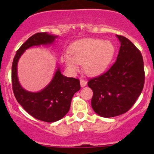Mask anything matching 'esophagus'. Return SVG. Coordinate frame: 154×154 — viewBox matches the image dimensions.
<instances>
[{"mask_svg": "<svg viewBox=\"0 0 154 154\" xmlns=\"http://www.w3.org/2000/svg\"><path fill=\"white\" fill-rule=\"evenodd\" d=\"M87 84V80H83V79H81L80 80V86L82 87H84L85 86H86Z\"/></svg>", "mask_w": 154, "mask_h": 154, "instance_id": "34e87169", "label": "esophagus"}]
</instances>
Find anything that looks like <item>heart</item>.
Segmentation results:
<instances>
[{"label":"heart","mask_w":154,"mask_h":154,"mask_svg":"<svg viewBox=\"0 0 154 154\" xmlns=\"http://www.w3.org/2000/svg\"><path fill=\"white\" fill-rule=\"evenodd\" d=\"M116 52L114 45L101 38H85L74 43L69 48V56L64 61L71 69L83 64L87 74L96 75L103 72L109 65Z\"/></svg>","instance_id":"b5f03b06"}]
</instances>
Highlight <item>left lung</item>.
<instances>
[{"instance_id":"left-lung-1","label":"left lung","mask_w":154,"mask_h":154,"mask_svg":"<svg viewBox=\"0 0 154 154\" xmlns=\"http://www.w3.org/2000/svg\"><path fill=\"white\" fill-rule=\"evenodd\" d=\"M121 42L117 60L106 72L89 79L93 91L91 106L101 117L127 112L136 103L144 84V68L140 51L131 41L117 35Z\"/></svg>"}]
</instances>
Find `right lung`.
I'll use <instances>...</instances> for the list:
<instances>
[{"label":"right lung","instance_id":"right-lung-1","mask_svg":"<svg viewBox=\"0 0 154 154\" xmlns=\"http://www.w3.org/2000/svg\"><path fill=\"white\" fill-rule=\"evenodd\" d=\"M57 36L47 32H37L30 36L17 51L12 66V86L17 101L31 116L45 122L63 119L69 111L71 99L80 89V80L67 77L57 69L52 81L39 92H29L20 85L17 75V64L27 48L54 42Z\"/></svg>","mask_w":154,"mask_h":154}]
</instances>
